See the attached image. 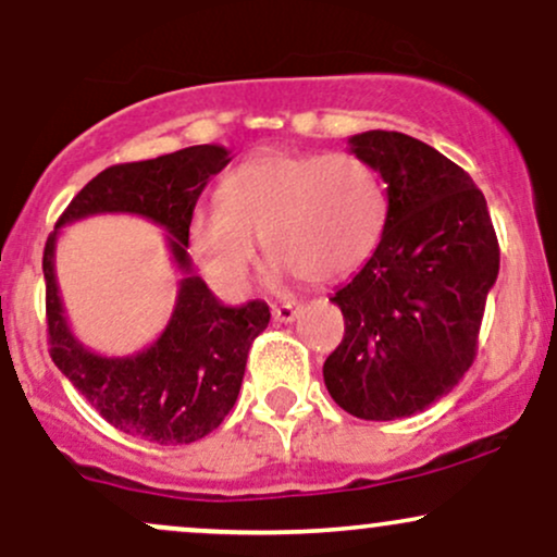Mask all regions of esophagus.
Listing matches in <instances>:
<instances>
[{"instance_id": "esophagus-1", "label": "esophagus", "mask_w": 557, "mask_h": 557, "mask_svg": "<svg viewBox=\"0 0 557 557\" xmlns=\"http://www.w3.org/2000/svg\"><path fill=\"white\" fill-rule=\"evenodd\" d=\"M300 309H304V306L296 304V300H285V304L272 306V317H274V322L290 324V322H296V319H298Z\"/></svg>"}]
</instances>
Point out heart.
<instances>
[{"label":"heart","mask_w":557,"mask_h":557,"mask_svg":"<svg viewBox=\"0 0 557 557\" xmlns=\"http://www.w3.org/2000/svg\"><path fill=\"white\" fill-rule=\"evenodd\" d=\"M387 198L361 157L270 151L222 181V203H201L188 220L194 259L216 285L240 293L259 259L309 283L345 277L372 257Z\"/></svg>","instance_id":"1"}]
</instances>
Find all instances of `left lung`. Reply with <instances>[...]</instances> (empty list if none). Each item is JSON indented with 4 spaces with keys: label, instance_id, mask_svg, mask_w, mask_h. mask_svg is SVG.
Returning a JSON list of instances; mask_svg holds the SVG:
<instances>
[{
    "label": "left lung",
    "instance_id": "8db88e82",
    "mask_svg": "<svg viewBox=\"0 0 557 557\" xmlns=\"http://www.w3.org/2000/svg\"><path fill=\"white\" fill-rule=\"evenodd\" d=\"M348 144L387 183V220L361 272L330 298L345 335L324 361V385L343 411L393 421L469 372L500 248L482 190L437 149L395 131Z\"/></svg>",
    "mask_w": 557,
    "mask_h": 557
}]
</instances>
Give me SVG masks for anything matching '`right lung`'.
Wrapping results in <instances>:
<instances>
[{
  "label": "right lung",
  "instance_id": "obj_1",
  "mask_svg": "<svg viewBox=\"0 0 557 557\" xmlns=\"http://www.w3.org/2000/svg\"><path fill=\"white\" fill-rule=\"evenodd\" d=\"M227 162L225 146L203 144L107 168L70 201L44 248L52 361L112 426L149 443L188 445L216 430L238 400L251 343L270 324L264 300L225 306L188 257V220L198 196ZM94 213H136L168 228L184 274L169 327L138 355H94L66 324L53 274L55 235Z\"/></svg>",
  "mask_w": 557,
  "mask_h": 557
}]
</instances>
